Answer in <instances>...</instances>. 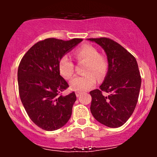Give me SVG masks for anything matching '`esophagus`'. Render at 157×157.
I'll return each mask as SVG.
<instances>
[{
	"instance_id": "1",
	"label": "esophagus",
	"mask_w": 157,
	"mask_h": 157,
	"mask_svg": "<svg viewBox=\"0 0 157 157\" xmlns=\"http://www.w3.org/2000/svg\"><path fill=\"white\" fill-rule=\"evenodd\" d=\"M75 94H76V96H77V97H80V95H81V93L79 92V91H76V93H75Z\"/></svg>"
}]
</instances>
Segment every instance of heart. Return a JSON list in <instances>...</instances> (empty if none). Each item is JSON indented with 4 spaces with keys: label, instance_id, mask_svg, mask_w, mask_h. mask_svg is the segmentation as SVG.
Masks as SVG:
<instances>
[{
    "label": "heart",
    "instance_id": "b5f03b06",
    "mask_svg": "<svg viewBox=\"0 0 157 157\" xmlns=\"http://www.w3.org/2000/svg\"><path fill=\"white\" fill-rule=\"evenodd\" d=\"M75 57L79 61L87 62L84 68L86 75L74 77L70 82V87L74 91H86L92 88L96 83L97 78L101 80L105 76L108 68L106 59L100 55L98 50L91 45H85L75 52ZM59 71L66 79L72 77L75 66L68 55L63 56L59 61Z\"/></svg>",
    "mask_w": 157,
    "mask_h": 157
}]
</instances>
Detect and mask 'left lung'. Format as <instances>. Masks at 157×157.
I'll return each instance as SVG.
<instances>
[{"label": "left lung", "mask_w": 157, "mask_h": 157, "mask_svg": "<svg viewBox=\"0 0 157 157\" xmlns=\"http://www.w3.org/2000/svg\"><path fill=\"white\" fill-rule=\"evenodd\" d=\"M105 51L109 68L100 89L90 91V109L99 122L109 128L125 123L134 112L141 87V77L136 58L121 45L106 37L89 38ZM102 91L109 93L105 96Z\"/></svg>", "instance_id": "8db88e82"}]
</instances>
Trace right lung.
Listing matches in <instances>:
<instances>
[{
	"label": "right lung",
	"mask_w": 157,
	"mask_h": 157,
	"mask_svg": "<svg viewBox=\"0 0 157 157\" xmlns=\"http://www.w3.org/2000/svg\"><path fill=\"white\" fill-rule=\"evenodd\" d=\"M82 40L48 38L39 41L20 63L17 82L21 102L32 121L44 130H57L71 117L76 95L75 92L60 94L68 85L60 75L58 65L61 57Z\"/></svg>",
	"instance_id": "obj_1"
}]
</instances>
